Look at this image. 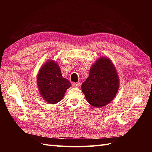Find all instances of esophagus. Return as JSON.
I'll return each instance as SVG.
<instances>
[{"instance_id":"1","label":"esophagus","mask_w":152,"mask_h":152,"mask_svg":"<svg viewBox=\"0 0 152 152\" xmlns=\"http://www.w3.org/2000/svg\"><path fill=\"white\" fill-rule=\"evenodd\" d=\"M72 85L74 86V87H76V88H79V87L80 86V82H77V83H73Z\"/></svg>"}]
</instances>
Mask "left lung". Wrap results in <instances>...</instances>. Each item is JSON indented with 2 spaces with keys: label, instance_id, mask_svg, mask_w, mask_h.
Here are the masks:
<instances>
[{
  "label": "left lung",
  "instance_id": "1",
  "mask_svg": "<svg viewBox=\"0 0 152 152\" xmlns=\"http://www.w3.org/2000/svg\"><path fill=\"white\" fill-rule=\"evenodd\" d=\"M119 88L117 72L111 61L101 57L93 64L82 91L90 104L102 107L112 101Z\"/></svg>",
  "mask_w": 152,
  "mask_h": 152
}]
</instances>
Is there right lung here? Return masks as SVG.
Masks as SVG:
<instances>
[{"label": "right lung", "instance_id": "right-lung-1", "mask_svg": "<svg viewBox=\"0 0 152 152\" xmlns=\"http://www.w3.org/2000/svg\"><path fill=\"white\" fill-rule=\"evenodd\" d=\"M37 83L41 96L50 104L61 101L66 89L71 87L69 80L62 77L58 64L52 61L42 66L38 74Z\"/></svg>", "mask_w": 152, "mask_h": 152}]
</instances>
